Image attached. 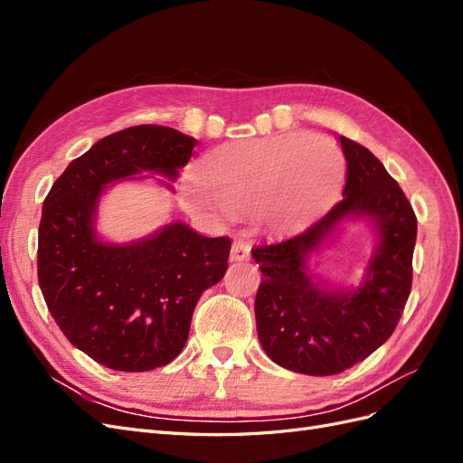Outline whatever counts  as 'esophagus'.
Wrapping results in <instances>:
<instances>
[{
	"mask_svg": "<svg viewBox=\"0 0 463 463\" xmlns=\"http://www.w3.org/2000/svg\"><path fill=\"white\" fill-rule=\"evenodd\" d=\"M250 255V245L247 240H241V237H235L233 243H232V253L230 259L232 260H247Z\"/></svg>",
	"mask_w": 463,
	"mask_h": 463,
	"instance_id": "obj_1",
	"label": "esophagus"
}]
</instances>
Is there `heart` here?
Returning <instances> with one entry per match:
<instances>
[{
  "label": "heart",
  "mask_w": 463,
  "mask_h": 463,
  "mask_svg": "<svg viewBox=\"0 0 463 463\" xmlns=\"http://www.w3.org/2000/svg\"><path fill=\"white\" fill-rule=\"evenodd\" d=\"M197 175L199 184L181 191L191 210L241 214L264 203L276 218L296 220L338 199L345 158L326 137L288 133L222 145L201 160Z\"/></svg>",
  "instance_id": "b5f03b06"
}]
</instances>
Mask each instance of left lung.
<instances>
[{
    "label": "left lung",
    "mask_w": 463,
    "mask_h": 463,
    "mask_svg": "<svg viewBox=\"0 0 463 463\" xmlns=\"http://www.w3.org/2000/svg\"><path fill=\"white\" fill-rule=\"evenodd\" d=\"M340 143L344 199L307 230L250 249L262 272L255 299L260 345L279 367L313 376L338 374L381 347L398 326L413 279L417 218L408 197L371 150L347 137ZM347 213L373 217L382 245L357 290H320L304 259Z\"/></svg>",
    "instance_id": "1"
}]
</instances>
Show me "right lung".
<instances>
[{"mask_svg":"<svg viewBox=\"0 0 463 463\" xmlns=\"http://www.w3.org/2000/svg\"><path fill=\"white\" fill-rule=\"evenodd\" d=\"M199 143L172 128L137 125L104 137L55 179L38 228V284L55 325L100 365L143 373L184 349L201 293L228 270L230 237L181 222L133 245L96 240V203L138 172L177 175Z\"/></svg>","mask_w":463,"mask_h":463,"instance_id":"obj_1","label":"right lung"}]
</instances>
